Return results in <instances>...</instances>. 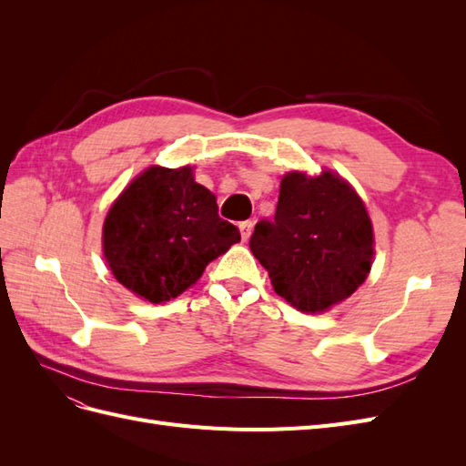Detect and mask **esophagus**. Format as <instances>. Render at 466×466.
<instances>
[{"mask_svg":"<svg viewBox=\"0 0 466 466\" xmlns=\"http://www.w3.org/2000/svg\"><path fill=\"white\" fill-rule=\"evenodd\" d=\"M238 229H241V237H243V241L247 243L250 238V233H252V221H241V223H238Z\"/></svg>","mask_w":466,"mask_h":466,"instance_id":"34e87169","label":"esophagus"}]
</instances>
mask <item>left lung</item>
<instances>
[{"mask_svg": "<svg viewBox=\"0 0 466 466\" xmlns=\"http://www.w3.org/2000/svg\"><path fill=\"white\" fill-rule=\"evenodd\" d=\"M250 250L274 291L303 313L348 299L373 264V225L348 182L330 171L281 178L274 219H260Z\"/></svg>", "mask_w": 466, "mask_h": 466, "instance_id": "left-lung-1", "label": "left lung"}]
</instances>
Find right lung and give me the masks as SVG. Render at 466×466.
<instances>
[{"mask_svg":"<svg viewBox=\"0 0 466 466\" xmlns=\"http://www.w3.org/2000/svg\"><path fill=\"white\" fill-rule=\"evenodd\" d=\"M238 241L241 233L218 216L216 196L190 167H149L124 188L103 225L110 272L149 303L178 298Z\"/></svg>","mask_w":466,"mask_h":466,"instance_id":"obj_1","label":"right lung"}]
</instances>
